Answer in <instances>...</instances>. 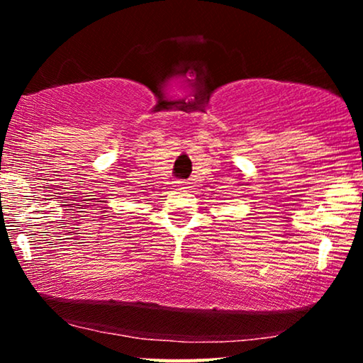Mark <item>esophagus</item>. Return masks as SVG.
<instances>
[{
    "instance_id": "esophagus-1",
    "label": "esophagus",
    "mask_w": 363,
    "mask_h": 363,
    "mask_svg": "<svg viewBox=\"0 0 363 363\" xmlns=\"http://www.w3.org/2000/svg\"><path fill=\"white\" fill-rule=\"evenodd\" d=\"M174 184H176V187H184V186H186V182H184V181H176Z\"/></svg>"
}]
</instances>
